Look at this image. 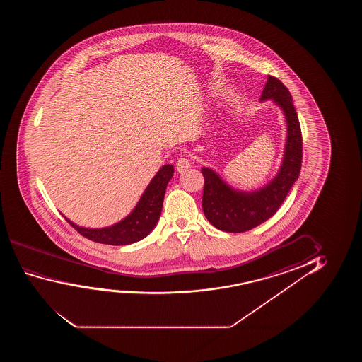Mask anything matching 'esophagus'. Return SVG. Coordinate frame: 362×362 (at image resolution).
Instances as JSON below:
<instances>
[{"mask_svg": "<svg viewBox=\"0 0 362 362\" xmlns=\"http://www.w3.org/2000/svg\"><path fill=\"white\" fill-rule=\"evenodd\" d=\"M190 167H192L190 159L187 158V157H182V158L178 159V162H177V170H178L179 173H183V172H185V170L190 168Z\"/></svg>", "mask_w": 362, "mask_h": 362, "instance_id": "1", "label": "esophagus"}]
</instances>
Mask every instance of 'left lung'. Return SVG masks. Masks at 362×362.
I'll list each match as a JSON object with an SVG mask.
<instances>
[{
    "label": "left lung",
    "mask_w": 362,
    "mask_h": 362,
    "mask_svg": "<svg viewBox=\"0 0 362 362\" xmlns=\"http://www.w3.org/2000/svg\"><path fill=\"white\" fill-rule=\"evenodd\" d=\"M261 101L273 100L287 121V139L277 175L263 188L241 192L203 167V211L213 226L225 233H245L273 216L297 180L302 167V131L292 95L281 80L268 75Z\"/></svg>",
    "instance_id": "obj_1"
}]
</instances>
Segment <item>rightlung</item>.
Masks as SVG:
<instances>
[{
    "label": "right lung",
    "mask_w": 362,
    "mask_h": 362,
    "mask_svg": "<svg viewBox=\"0 0 362 362\" xmlns=\"http://www.w3.org/2000/svg\"><path fill=\"white\" fill-rule=\"evenodd\" d=\"M173 173L172 164H165L159 169L131 214L112 226L103 228H81L70 221L69 218H65L64 215L63 216L80 235L95 243L116 246L137 243L146 238L153 230L156 223H158L163 208L167 184L173 177Z\"/></svg>",
    "instance_id": "right-lung-1"
}]
</instances>
